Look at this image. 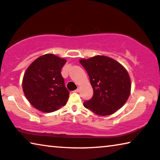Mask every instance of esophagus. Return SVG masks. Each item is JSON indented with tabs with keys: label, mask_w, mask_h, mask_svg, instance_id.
<instances>
[{
	"label": "esophagus",
	"mask_w": 160,
	"mask_h": 160,
	"mask_svg": "<svg viewBox=\"0 0 160 160\" xmlns=\"http://www.w3.org/2000/svg\"><path fill=\"white\" fill-rule=\"evenodd\" d=\"M80 87H78L77 89H76V90H75V92H80Z\"/></svg>",
	"instance_id": "esophagus-1"
}]
</instances>
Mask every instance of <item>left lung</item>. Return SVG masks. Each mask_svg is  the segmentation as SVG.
Segmentation results:
<instances>
[{
    "label": "left lung",
    "mask_w": 160,
    "mask_h": 160,
    "mask_svg": "<svg viewBox=\"0 0 160 160\" xmlns=\"http://www.w3.org/2000/svg\"><path fill=\"white\" fill-rule=\"evenodd\" d=\"M93 89V95L84 106L98 116H108L126 103L131 92L129 75L123 66L111 57L97 55L81 59Z\"/></svg>",
    "instance_id": "obj_1"
}]
</instances>
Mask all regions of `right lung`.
Masks as SVG:
<instances>
[{"mask_svg":"<svg viewBox=\"0 0 160 160\" xmlns=\"http://www.w3.org/2000/svg\"><path fill=\"white\" fill-rule=\"evenodd\" d=\"M65 59L46 54L28 66L23 75V91L28 102L40 111L54 112L66 104L70 92L65 85L61 70Z\"/></svg>","mask_w":160,"mask_h":160,"instance_id":"add662e5","label":"right lung"}]
</instances>
